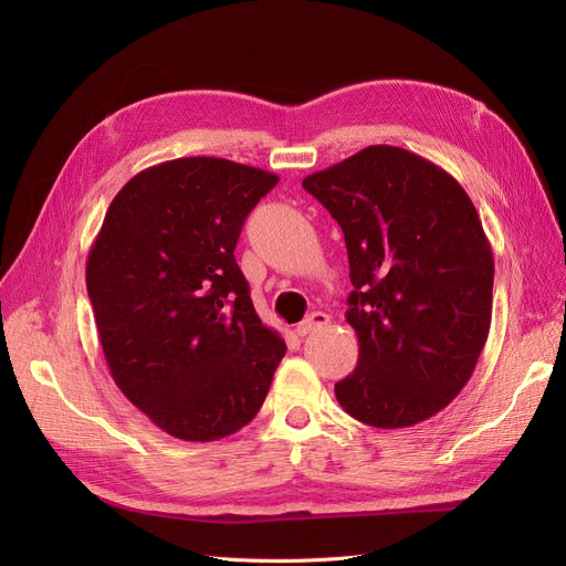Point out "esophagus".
I'll return each mask as SVG.
<instances>
[{
  "instance_id": "esophagus-1",
  "label": "esophagus",
  "mask_w": 566,
  "mask_h": 566,
  "mask_svg": "<svg viewBox=\"0 0 566 566\" xmlns=\"http://www.w3.org/2000/svg\"><path fill=\"white\" fill-rule=\"evenodd\" d=\"M331 323V316L328 314H323V312H314L312 316H306L300 325H297V335L300 337H304V335H310V333H314V331H321V328H325V325Z\"/></svg>"
}]
</instances>
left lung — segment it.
<instances>
[{
	"label": "left lung",
	"mask_w": 566,
	"mask_h": 566,
	"mask_svg": "<svg viewBox=\"0 0 566 566\" xmlns=\"http://www.w3.org/2000/svg\"><path fill=\"white\" fill-rule=\"evenodd\" d=\"M302 186L349 254L358 366L335 385L339 406L382 430L437 416L470 380L491 325L493 252L470 196L397 146H368Z\"/></svg>",
	"instance_id": "left-lung-1"
}]
</instances>
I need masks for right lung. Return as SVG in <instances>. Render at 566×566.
Segmentation results:
<instances>
[{"mask_svg": "<svg viewBox=\"0 0 566 566\" xmlns=\"http://www.w3.org/2000/svg\"><path fill=\"white\" fill-rule=\"evenodd\" d=\"M276 184L224 158L160 163L119 188L90 250L87 293L113 380L177 439L245 427L285 356L233 256L245 217Z\"/></svg>", "mask_w": 566, "mask_h": 566, "instance_id": "add662e5", "label": "right lung"}]
</instances>
